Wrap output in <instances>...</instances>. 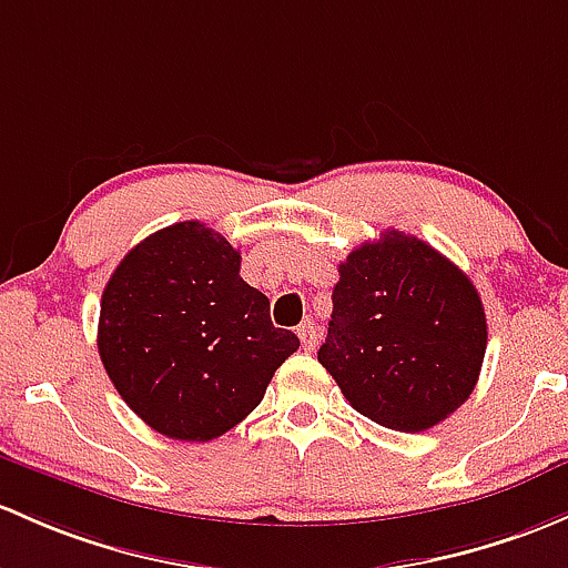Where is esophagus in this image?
I'll use <instances>...</instances> for the list:
<instances>
[{"label": "esophagus", "instance_id": "obj_1", "mask_svg": "<svg viewBox=\"0 0 568 568\" xmlns=\"http://www.w3.org/2000/svg\"><path fill=\"white\" fill-rule=\"evenodd\" d=\"M296 334H300V343H302L304 351H313L315 343H318V334H315L313 321H304V324H300V329H296Z\"/></svg>", "mask_w": 568, "mask_h": 568}]
</instances>
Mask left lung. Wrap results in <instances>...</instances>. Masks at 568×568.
Instances as JSON below:
<instances>
[{"instance_id":"1","label":"left lung","mask_w":568,"mask_h":568,"mask_svg":"<svg viewBox=\"0 0 568 568\" xmlns=\"http://www.w3.org/2000/svg\"><path fill=\"white\" fill-rule=\"evenodd\" d=\"M485 351L479 291L422 239L384 231L339 264L318 362L367 419L435 427L470 397Z\"/></svg>"}]
</instances>
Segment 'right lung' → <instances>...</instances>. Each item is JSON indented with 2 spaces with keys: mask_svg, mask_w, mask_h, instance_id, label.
Returning <instances> with one entry per match:
<instances>
[{
  "mask_svg": "<svg viewBox=\"0 0 568 568\" xmlns=\"http://www.w3.org/2000/svg\"><path fill=\"white\" fill-rule=\"evenodd\" d=\"M239 266L229 239L184 220L135 244L105 285L100 359L124 403L169 438L229 433L300 348Z\"/></svg>",
  "mask_w": 568,
  "mask_h": 568,
  "instance_id": "right-lung-1",
  "label": "right lung"
}]
</instances>
